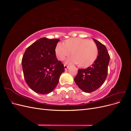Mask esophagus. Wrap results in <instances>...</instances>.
<instances>
[{
	"mask_svg": "<svg viewBox=\"0 0 131 131\" xmlns=\"http://www.w3.org/2000/svg\"><path fill=\"white\" fill-rule=\"evenodd\" d=\"M64 69H65V70H67V69H68V68H69V67H68V66L66 65V64H64Z\"/></svg>",
	"mask_w": 131,
	"mask_h": 131,
	"instance_id": "esophagus-1",
	"label": "esophagus"
}]
</instances>
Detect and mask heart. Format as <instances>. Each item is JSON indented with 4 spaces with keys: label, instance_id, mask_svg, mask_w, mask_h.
<instances>
[{
    "label": "heart",
    "instance_id": "heart-1",
    "mask_svg": "<svg viewBox=\"0 0 131 131\" xmlns=\"http://www.w3.org/2000/svg\"><path fill=\"white\" fill-rule=\"evenodd\" d=\"M72 52V57L67 62L78 64L81 68L92 65L98 56V47L96 43L88 39L69 38L64 44L58 42L55 47V53L59 61H63Z\"/></svg>",
    "mask_w": 131,
    "mask_h": 131
}]
</instances>
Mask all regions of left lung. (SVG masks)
<instances>
[{
	"instance_id": "1",
	"label": "left lung",
	"mask_w": 131,
	"mask_h": 131,
	"mask_svg": "<svg viewBox=\"0 0 131 131\" xmlns=\"http://www.w3.org/2000/svg\"><path fill=\"white\" fill-rule=\"evenodd\" d=\"M98 47V56L91 67L78 70L74 81L82 91L90 93L101 86L108 75L110 56L105 45L93 39Z\"/></svg>"
}]
</instances>
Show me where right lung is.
Listing matches in <instances>:
<instances>
[{
  "instance_id": "add662e5",
  "label": "right lung",
  "mask_w": 131,
  "mask_h": 131,
  "mask_svg": "<svg viewBox=\"0 0 131 131\" xmlns=\"http://www.w3.org/2000/svg\"><path fill=\"white\" fill-rule=\"evenodd\" d=\"M59 39L42 38L25 51L22 65L25 81L29 88L39 94H48L57 86L64 72V65L58 61L55 47Z\"/></svg>"
}]
</instances>
